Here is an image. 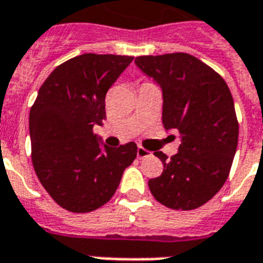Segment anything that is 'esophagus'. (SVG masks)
<instances>
[{
	"label": "esophagus",
	"instance_id": "34e87169",
	"mask_svg": "<svg viewBox=\"0 0 263 263\" xmlns=\"http://www.w3.org/2000/svg\"><path fill=\"white\" fill-rule=\"evenodd\" d=\"M148 155H151V153H149L148 149H145V148H143V147L137 148V157L145 158V157H148Z\"/></svg>",
	"mask_w": 263,
	"mask_h": 263
}]
</instances>
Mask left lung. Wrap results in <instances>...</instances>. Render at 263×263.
I'll return each mask as SVG.
<instances>
[{"label":"left lung","instance_id":"obj_1","mask_svg":"<svg viewBox=\"0 0 263 263\" xmlns=\"http://www.w3.org/2000/svg\"><path fill=\"white\" fill-rule=\"evenodd\" d=\"M137 68L162 90V123L180 133L179 151L148 181L158 202L190 211L204 205L228 179L238 143V122L228 84L214 69L184 52L136 58Z\"/></svg>","mask_w":263,"mask_h":263}]
</instances>
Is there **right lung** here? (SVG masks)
<instances>
[{
  "mask_svg": "<svg viewBox=\"0 0 263 263\" xmlns=\"http://www.w3.org/2000/svg\"><path fill=\"white\" fill-rule=\"evenodd\" d=\"M133 57L83 54L59 65L30 109L31 161L47 193L70 212L106 204L124 169L137 157L136 143L112 148L92 127L105 119V96Z\"/></svg>",
  "mask_w": 263,
  "mask_h": 263,
  "instance_id": "add662e5",
  "label": "right lung"
}]
</instances>
